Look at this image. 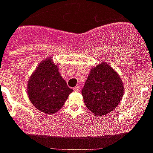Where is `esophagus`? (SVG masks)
Masks as SVG:
<instances>
[{"label": "esophagus", "mask_w": 153, "mask_h": 153, "mask_svg": "<svg viewBox=\"0 0 153 153\" xmlns=\"http://www.w3.org/2000/svg\"><path fill=\"white\" fill-rule=\"evenodd\" d=\"M74 90H75V92H80V90H81V86H75V87H74Z\"/></svg>", "instance_id": "esophagus-1"}]
</instances>
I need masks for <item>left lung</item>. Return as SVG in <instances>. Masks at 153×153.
Here are the masks:
<instances>
[{"label": "left lung", "mask_w": 153, "mask_h": 153, "mask_svg": "<svg viewBox=\"0 0 153 153\" xmlns=\"http://www.w3.org/2000/svg\"><path fill=\"white\" fill-rule=\"evenodd\" d=\"M124 91L118 72L107 63L101 62L92 68L81 92L88 109L96 116H104L119 104Z\"/></svg>", "instance_id": "obj_1"}]
</instances>
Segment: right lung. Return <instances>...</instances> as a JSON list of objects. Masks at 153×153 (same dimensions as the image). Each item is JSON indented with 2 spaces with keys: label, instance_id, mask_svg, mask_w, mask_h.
Instances as JSON below:
<instances>
[{
  "label": "right lung",
  "instance_id": "add662e5",
  "mask_svg": "<svg viewBox=\"0 0 153 153\" xmlns=\"http://www.w3.org/2000/svg\"><path fill=\"white\" fill-rule=\"evenodd\" d=\"M27 91L29 101L38 110L52 115L61 109L73 90L61 77L58 64L47 58L29 77Z\"/></svg>",
  "mask_w": 153,
  "mask_h": 153
}]
</instances>
